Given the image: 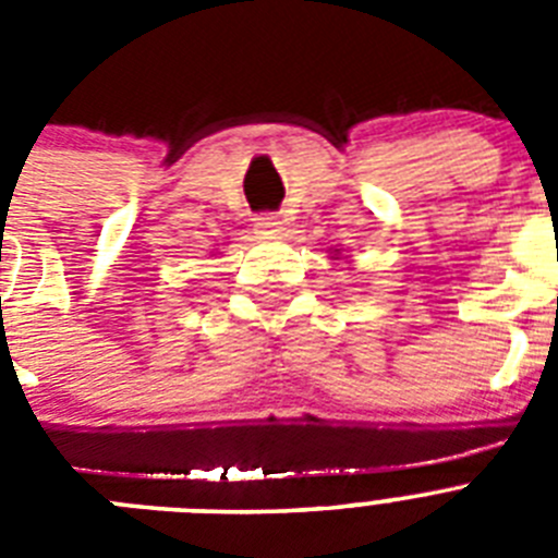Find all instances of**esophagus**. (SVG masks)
<instances>
[{
	"instance_id": "34e87169",
	"label": "esophagus",
	"mask_w": 558,
	"mask_h": 558,
	"mask_svg": "<svg viewBox=\"0 0 558 558\" xmlns=\"http://www.w3.org/2000/svg\"><path fill=\"white\" fill-rule=\"evenodd\" d=\"M254 226H256V231H259V234H265V236L279 234V231H282V220L274 218V215H259Z\"/></svg>"
}]
</instances>
